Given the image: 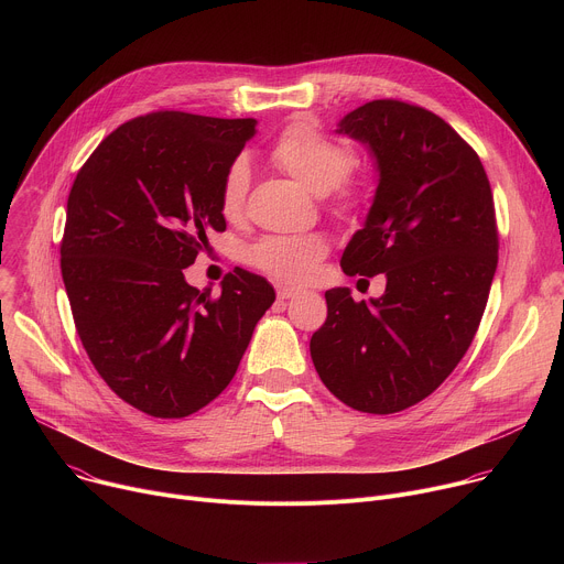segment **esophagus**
<instances>
[{"instance_id": "obj_1", "label": "esophagus", "mask_w": 564, "mask_h": 564, "mask_svg": "<svg viewBox=\"0 0 564 564\" xmlns=\"http://www.w3.org/2000/svg\"><path fill=\"white\" fill-rule=\"evenodd\" d=\"M296 292H299V290H294V288H290V285H283V283H279V285H276V296H279L281 301L292 299Z\"/></svg>"}]
</instances>
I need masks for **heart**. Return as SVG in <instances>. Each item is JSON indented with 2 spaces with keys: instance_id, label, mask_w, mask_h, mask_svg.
<instances>
[{
  "instance_id": "1",
  "label": "heart",
  "mask_w": 564,
  "mask_h": 564,
  "mask_svg": "<svg viewBox=\"0 0 564 564\" xmlns=\"http://www.w3.org/2000/svg\"><path fill=\"white\" fill-rule=\"evenodd\" d=\"M270 155L283 172L294 176L314 194L337 189L341 209L357 205V187L348 181L352 153L341 142L328 138L310 120H296L288 124L274 140ZM248 189L250 170L246 160L238 158L223 174L218 189V209L225 220H238L243 216ZM324 254V238L312 234L265 236L248 250V261L279 281L301 283L314 274Z\"/></svg>"
}]
</instances>
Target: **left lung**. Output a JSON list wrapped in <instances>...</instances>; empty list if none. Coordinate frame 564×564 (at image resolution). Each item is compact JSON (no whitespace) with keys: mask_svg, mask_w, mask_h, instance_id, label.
<instances>
[{"mask_svg":"<svg viewBox=\"0 0 564 564\" xmlns=\"http://www.w3.org/2000/svg\"><path fill=\"white\" fill-rule=\"evenodd\" d=\"M337 133L366 144L379 172L341 270L386 274V292L357 303L328 290L310 355L346 406L390 415L437 390L477 333L498 268L494 194L477 153L422 107L372 100Z\"/></svg>","mask_w":564,"mask_h":564,"instance_id":"left-lung-1","label":"left lung"}]
</instances>
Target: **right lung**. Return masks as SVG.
<instances>
[{"mask_svg":"<svg viewBox=\"0 0 564 564\" xmlns=\"http://www.w3.org/2000/svg\"><path fill=\"white\" fill-rule=\"evenodd\" d=\"M257 133L252 118L158 111L109 133L66 203L62 279L79 339L133 409L187 417L216 399L243 359L274 288L236 268L220 296L185 268L225 231L223 174Z\"/></svg>","mask_w":564,"mask_h":564,"instance_id":"obj_1","label":"right lung"}]
</instances>
